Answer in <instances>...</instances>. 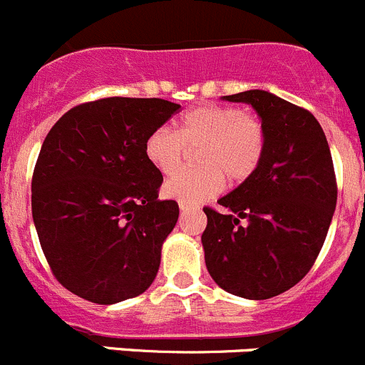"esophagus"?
I'll return each mask as SVG.
<instances>
[{
  "label": "esophagus",
  "mask_w": 365,
  "mask_h": 365,
  "mask_svg": "<svg viewBox=\"0 0 365 365\" xmlns=\"http://www.w3.org/2000/svg\"><path fill=\"white\" fill-rule=\"evenodd\" d=\"M179 207H180V211H182V213H185V211H190L192 210V204H186V202H179Z\"/></svg>",
  "instance_id": "34e87169"
}]
</instances>
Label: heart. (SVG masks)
<instances>
[{
  "instance_id": "1",
  "label": "heart",
  "mask_w": 365,
  "mask_h": 365,
  "mask_svg": "<svg viewBox=\"0 0 365 365\" xmlns=\"http://www.w3.org/2000/svg\"><path fill=\"white\" fill-rule=\"evenodd\" d=\"M199 148L197 169L166 180L165 193L179 202L211 199L229 185H242L258 170L267 148L265 125L256 114L231 106H200L177 121L175 130L155 128L145 141V154L158 172L172 175L190 150Z\"/></svg>"
}]
</instances>
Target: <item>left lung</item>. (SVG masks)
Here are the masks:
<instances>
[{
    "instance_id": "left-lung-1",
    "label": "left lung",
    "mask_w": 365,
    "mask_h": 365,
    "mask_svg": "<svg viewBox=\"0 0 365 365\" xmlns=\"http://www.w3.org/2000/svg\"><path fill=\"white\" fill-rule=\"evenodd\" d=\"M224 98L255 107L267 148L252 177L218 200L225 211L204 207V258L225 292L269 299L299 283L321 252L336 204L331 152L303 107L259 89Z\"/></svg>"
}]
</instances>
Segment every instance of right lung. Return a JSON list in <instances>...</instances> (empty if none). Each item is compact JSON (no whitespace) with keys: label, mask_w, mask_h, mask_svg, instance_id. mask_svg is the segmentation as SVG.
Returning <instances> with one entry per match:
<instances>
[{"label":"right lung","mask_w":365,"mask_h":365,"mask_svg":"<svg viewBox=\"0 0 365 365\" xmlns=\"http://www.w3.org/2000/svg\"><path fill=\"white\" fill-rule=\"evenodd\" d=\"M179 103L110 96L69 109L51 127L32 177V215L55 279L75 296L114 304L143 294L179 218L159 200L148 134Z\"/></svg>","instance_id":"obj_1"}]
</instances>
